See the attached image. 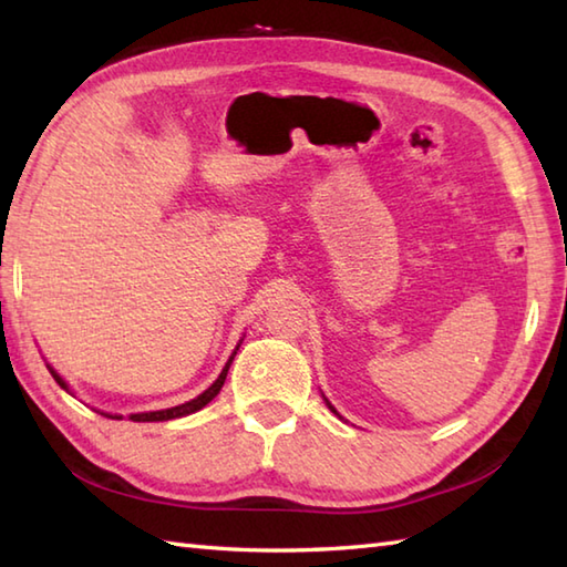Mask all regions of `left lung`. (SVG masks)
<instances>
[{"label":"left lung","mask_w":567,"mask_h":567,"mask_svg":"<svg viewBox=\"0 0 567 567\" xmlns=\"http://www.w3.org/2000/svg\"><path fill=\"white\" fill-rule=\"evenodd\" d=\"M329 406H331V404H329ZM331 412H336V409H333V406H331Z\"/></svg>","instance_id":"obj_1"}]
</instances>
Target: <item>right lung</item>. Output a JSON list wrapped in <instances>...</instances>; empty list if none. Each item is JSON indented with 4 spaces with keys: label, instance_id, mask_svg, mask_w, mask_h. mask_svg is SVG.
<instances>
[{
    "label": "right lung",
    "instance_id": "obj_1",
    "mask_svg": "<svg viewBox=\"0 0 567 567\" xmlns=\"http://www.w3.org/2000/svg\"><path fill=\"white\" fill-rule=\"evenodd\" d=\"M236 351H238V346H236ZM236 351H234V355H236ZM234 355L228 358V363H226V368L221 370V375L216 378V382L212 384L209 390H204L197 400H192V402H185V404H179V406H173V409H163V412H148V414H131V419L134 421H167V419H177V416H187V414H192V412H197V409H202V406H207L216 394H219V390H221V384H224V380H226V372H228V368H231V360H234ZM53 372V370H51ZM53 378H55V382L60 384V388H65V382L60 380L55 372H53ZM68 390V388H65ZM104 416H110V419H122V416H112V414H104Z\"/></svg>",
    "mask_w": 567,
    "mask_h": 567
}]
</instances>
